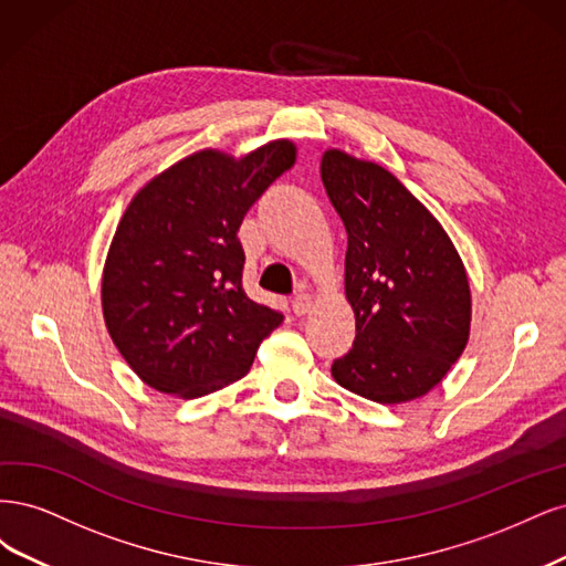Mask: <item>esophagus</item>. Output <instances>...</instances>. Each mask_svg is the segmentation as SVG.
I'll return each mask as SVG.
<instances>
[{
	"label": "esophagus",
	"mask_w": 566,
	"mask_h": 566,
	"mask_svg": "<svg viewBox=\"0 0 566 566\" xmlns=\"http://www.w3.org/2000/svg\"><path fill=\"white\" fill-rule=\"evenodd\" d=\"M291 310H294L296 317H303L310 313V310H313V298H310L307 294H298L294 301H291Z\"/></svg>",
	"instance_id": "esophagus-1"
}]
</instances>
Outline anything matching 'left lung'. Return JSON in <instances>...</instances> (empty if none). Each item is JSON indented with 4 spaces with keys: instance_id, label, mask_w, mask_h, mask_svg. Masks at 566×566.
<instances>
[{
    "instance_id": "obj_1",
    "label": "left lung",
    "mask_w": 566,
    "mask_h": 566,
    "mask_svg": "<svg viewBox=\"0 0 566 566\" xmlns=\"http://www.w3.org/2000/svg\"><path fill=\"white\" fill-rule=\"evenodd\" d=\"M319 174L348 232L345 296L355 310L353 348L332 374L374 402H409L465 348V268L434 216L388 169L326 150Z\"/></svg>"
}]
</instances>
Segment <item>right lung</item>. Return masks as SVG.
<instances>
[{
  "mask_svg": "<svg viewBox=\"0 0 566 566\" xmlns=\"http://www.w3.org/2000/svg\"><path fill=\"white\" fill-rule=\"evenodd\" d=\"M272 140L251 155L202 150L153 178L124 211L103 272V315L117 350L159 392L202 397L240 380L280 310L242 289L247 211L294 167Z\"/></svg>",
  "mask_w": 566,
  "mask_h": 566,
  "instance_id": "1",
  "label": "right lung"
}]
</instances>
